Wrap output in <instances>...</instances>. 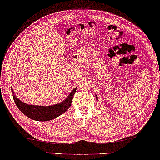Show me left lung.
<instances>
[{
    "label": "left lung",
    "mask_w": 160,
    "mask_h": 160,
    "mask_svg": "<svg viewBox=\"0 0 160 160\" xmlns=\"http://www.w3.org/2000/svg\"><path fill=\"white\" fill-rule=\"evenodd\" d=\"M95 98H96V99L98 100V96H97V95H95Z\"/></svg>",
    "instance_id": "8db88e82"
}]
</instances>
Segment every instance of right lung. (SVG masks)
Wrapping results in <instances>:
<instances>
[{
  "instance_id": "obj_1",
  "label": "right lung",
  "mask_w": 160,
  "mask_h": 160,
  "mask_svg": "<svg viewBox=\"0 0 160 160\" xmlns=\"http://www.w3.org/2000/svg\"><path fill=\"white\" fill-rule=\"evenodd\" d=\"M12 92L13 89L11 88ZM77 90V88L72 90L70 95L67 97L62 102L59 103L53 106H34V105H28L21 101L16 95L13 94V100L16 106L22 113L31 119L39 121H47L56 118L68 110L71 106L73 95Z\"/></svg>"
}]
</instances>
